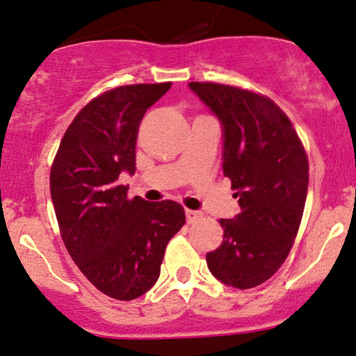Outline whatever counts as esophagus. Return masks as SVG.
<instances>
[{"mask_svg":"<svg viewBox=\"0 0 356 356\" xmlns=\"http://www.w3.org/2000/svg\"><path fill=\"white\" fill-rule=\"evenodd\" d=\"M185 215H186V222L188 223H193V222H197L198 218H200V211H197V210H185Z\"/></svg>","mask_w":356,"mask_h":356,"instance_id":"1","label":"esophagus"}]
</instances>
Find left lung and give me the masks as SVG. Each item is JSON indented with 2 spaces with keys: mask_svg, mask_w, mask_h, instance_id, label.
<instances>
[{
  "mask_svg": "<svg viewBox=\"0 0 356 356\" xmlns=\"http://www.w3.org/2000/svg\"><path fill=\"white\" fill-rule=\"evenodd\" d=\"M188 86L220 121L223 175L241 207L220 218L223 242L207 254V266L223 284L249 289L277 273L296 238L309 181L306 151L270 99L222 83Z\"/></svg>",
  "mask_w": 356,
  "mask_h": 356,
  "instance_id": "obj_1",
  "label": "left lung"
}]
</instances>
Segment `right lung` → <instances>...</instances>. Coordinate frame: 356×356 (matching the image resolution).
Listing matches in <instances>:
<instances>
[{
    "label": "right lung",
    "instance_id": "add662e5",
    "mask_svg": "<svg viewBox=\"0 0 356 356\" xmlns=\"http://www.w3.org/2000/svg\"><path fill=\"white\" fill-rule=\"evenodd\" d=\"M171 82L115 87L92 99L60 141L50 193L62 241L82 274L107 296L131 301L159 277L170 238L185 225L177 202L127 198L143 115Z\"/></svg>",
    "mask_w": 356,
    "mask_h": 356
}]
</instances>
